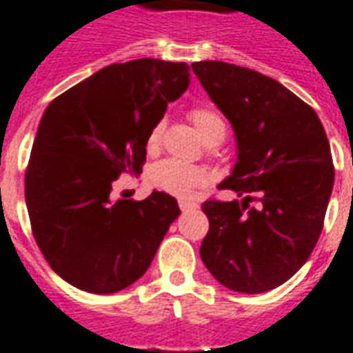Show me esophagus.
<instances>
[{
  "instance_id": "esophagus-1",
  "label": "esophagus",
  "mask_w": 353,
  "mask_h": 353,
  "mask_svg": "<svg viewBox=\"0 0 353 353\" xmlns=\"http://www.w3.org/2000/svg\"><path fill=\"white\" fill-rule=\"evenodd\" d=\"M196 203L194 201H190V200H179V209H181L183 212H187V211H192V209H196Z\"/></svg>"
}]
</instances>
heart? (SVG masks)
I'll return each mask as SVG.
<instances>
[{
	"mask_svg": "<svg viewBox=\"0 0 353 353\" xmlns=\"http://www.w3.org/2000/svg\"><path fill=\"white\" fill-rule=\"evenodd\" d=\"M188 118L192 120L196 131L205 144L207 142H220L224 139L225 123L216 111L207 109V107H196L188 112ZM161 133H163V123L159 122L153 125L150 134H148V148L150 150L159 146ZM205 172L198 166L183 165L174 159L161 161L153 166L152 170L153 185L174 196H188L192 192V188L205 181Z\"/></svg>",
	"mask_w": 353,
	"mask_h": 353,
	"instance_id": "obj_1",
	"label": "heart"
}]
</instances>
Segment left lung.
Here are the masks:
<instances>
[{"mask_svg": "<svg viewBox=\"0 0 353 353\" xmlns=\"http://www.w3.org/2000/svg\"><path fill=\"white\" fill-rule=\"evenodd\" d=\"M192 72L233 128L236 161L219 188L241 198L201 205V261L228 289L272 290L302 268L322 231L335 179L326 131L268 75L222 61H200Z\"/></svg>", "mask_w": 353, "mask_h": 353, "instance_id": "left-lung-1", "label": "left lung"}]
</instances>
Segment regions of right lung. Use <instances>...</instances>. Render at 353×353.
I'll list each match as a JSON object with an SVG mask.
<instances>
[{"label":"right lung","instance_id":"1","mask_svg":"<svg viewBox=\"0 0 353 353\" xmlns=\"http://www.w3.org/2000/svg\"><path fill=\"white\" fill-rule=\"evenodd\" d=\"M190 85L188 64H111L48 105L26 172L34 241L77 289L112 294L142 278L181 214L174 196L114 200L112 183L139 176L148 134Z\"/></svg>","mask_w":353,"mask_h":353}]
</instances>
